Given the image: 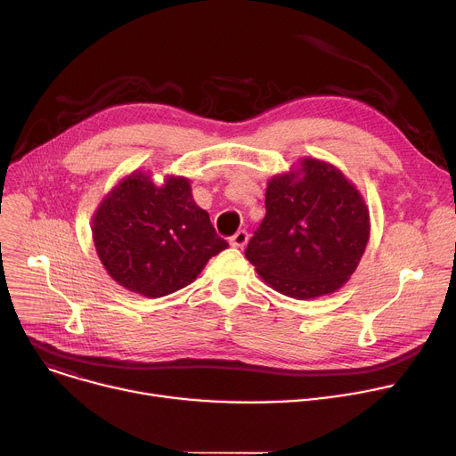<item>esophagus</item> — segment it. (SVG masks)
Wrapping results in <instances>:
<instances>
[{
  "label": "esophagus",
  "instance_id": "34e87169",
  "mask_svg": "<svg viewBox=\"0 0 456 456\" xmlns=\"http://www.w3.org/2000/svg\"><path fill=\"white\" fill-rule=\"evenodd\" d=\"M247 240H249V234H247L245 231H238L234 236H231V240H229V243L232 245V247H245V243H247Z\"/></svg>",
  "mask_w": 456,
  "mask_h": 456
}]
</instances>
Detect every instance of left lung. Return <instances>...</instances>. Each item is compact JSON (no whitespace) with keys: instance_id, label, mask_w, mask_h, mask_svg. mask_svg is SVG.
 I'll return each mask as SVG.
<instances>
[{"instance_id":"1","label":"left lung","mask_w":456,"mask_h":456,"mask_svg":"<svg viewBox=\"0 0 456 456\" xmlns=\"http://www.w3.org/2000/svg\"><path fill=\"white\" fill-rule=\"evenodd\" d=\"M369 209L333 163L302 158L265 189V218L245 256L274 291L297 300L330 295L356 271L369 241Z\"/></svg>"}]
</instances>
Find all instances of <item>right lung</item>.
<instances>
[{
  "mask_svg": "<svg viewBox=\"0 0 456 456\" xmlns=\"http://www.w3.org/2000/svg\"><path fill=\"white\" fill-rule=\"evenodd\" d=\"M93 240L110 278L147 298L180 291L229 247L187 178L169 175L156 185L143 171L121 178L100 201Z\"/></svg>",
  "mask_w": 456,
  "mask_h": 456,
  "instance_id": "add662e5",
  "label": "right lung"
}]
</instances>
